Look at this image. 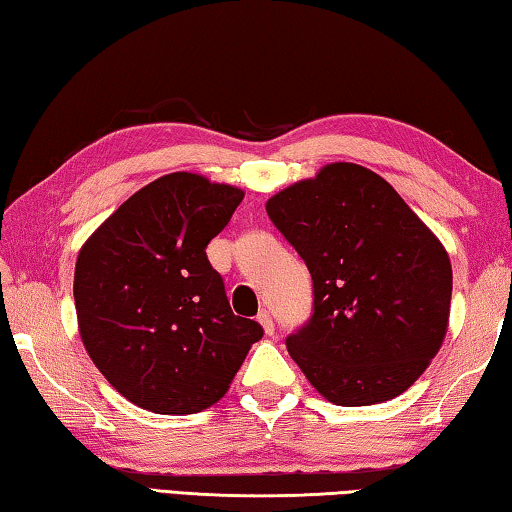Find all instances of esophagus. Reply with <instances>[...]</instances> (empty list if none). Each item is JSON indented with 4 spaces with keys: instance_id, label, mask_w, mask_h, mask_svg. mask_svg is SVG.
<instances>
[{
    "instance_id": "1",
    "label": "esophagus",
    "mask_w": 512,
    "mask_h": 512,
    "mask_svg": "<svg viewBox=\"0 0 512 512\" xmlns=\"http://www.w3.org/2000/svg\"><path fill=\"white\" fill-rule=\"evenodd\" d=\"M257 323L262 325L266 336H273V334H275V323H273V318H271V314H268L266 309H262V311H259V314H257Z\"/></svg>"
}]
</instances>
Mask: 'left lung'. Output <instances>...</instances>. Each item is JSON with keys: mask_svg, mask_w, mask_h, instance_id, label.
<instances>
[{"mask_svg": "<svg viewBox=\"0 0 512 512\" xmlns=\"http://www.w3.org/2000/svg\"><path fill=\"white\" fill-rule=\"evenodd\" d=\"M314 280V316L287 339L309 384L339 406L388 402L445 341L452 262L379 173L325 164L266 201Z\"/></svg>", "mask_w": 512, "mask_h": 512, "instance_id": "obj_1", "label": "left lung"}]
</instances>
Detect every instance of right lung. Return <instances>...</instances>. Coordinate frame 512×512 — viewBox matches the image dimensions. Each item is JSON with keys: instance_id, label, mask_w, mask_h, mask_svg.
Listing matches in <instances>:
<instances>
[{"instance_id": "1", "label": "right lung", "mask_w": 512, "mask_h": 512, "mask_svg": "<svg viewBox=\"0 0 512 512\" xmlns=\"http://www.w3.org/2000/svg\"><path fill=\"white\" fill-rule=\"evenodd\" d=\"M244 189L176 171L121 203L79 250V334L108 384L140 409H210L235 379L255 320L235 316L205 248Z\"/></svg>"}]
</instances>
